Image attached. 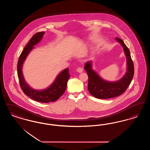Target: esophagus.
Here are the masks:
<instances>
[{
    "instance_id": "34e87169",
    "label": "esophagus",
    "mask_w": 150,
    "mask_h": 150,
    "mask_svg": "<svg viewBox=\"0 0 150 150\" xmlns=\"http://www.w3.org/2000/svg\"><path fill=\"white\" fill-rule=\"evenodd\" d=\"M76 71L79 73H81V72H82L83 71V68H81V67H78V69H77V70H76Z\"/></svg>"
}]
</instances>
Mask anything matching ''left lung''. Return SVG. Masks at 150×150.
Instances as JSON below:
<instances>
[{
	"mask_svg": "<svg viewBox=\"0 0 150 150\" xmlns=\"http://www.w3.org/2000/svg\"><path fill=\"white\" fill-rule=\"evenodd\" d=\"M115 39L122 45L127 57V71L122 78L116 81H108L93 70L91 61L87 62L84 66L88 75V91L97 98L107 99L121 95L128 88L134 76V64L128 48L120 38Z\"/></svg>",
	"mask_w": 150,
	"mask_h": 150,
	"instance_id": "1",
	"label": "left lung"
}]
</instances>
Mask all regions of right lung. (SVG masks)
Instances as JSON below:
<instances>
[{
    "mask_svg": "<svg viewBox=\"0 0 150 150\" xmlns=\"http://www.w3.org/2000/svg\"><path fill=\"white\" fill-rule=\"evenodd\" d=\"M44 33L45 32L37 33L31 38L29 43L25 47L18 59L17 74L20 86L23 93L31 99L37 102L48 103L57 100L64 93L67 81L70 76L69 69L67 68L60 72L50 86L42 90H36L29 86L26 82L22 72V66L26 57L32 50L34 48V46L41 41Z\"/></svg>",
    "mask_w": 150,
    "mask_h": 150,
    "instance_id": "obj_1",
    "label": "right lung"
}]
</instances>
